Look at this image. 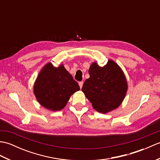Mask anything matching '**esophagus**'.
Listing matches in <instances>:
<instances>
[{"instance_id": "esophagus-1", "label": "esophagus", "mask_w": 160, "mask_h": 160, "mask_svg": "<svg viewBox=\"0 0 160 160\" xmlns=\"http://www.w3.org/2000/svg\"><path fill=\"white\" fill-rule=\"evenodd\" d=\"M82 85H83V82H82V81H81V82H79V86L80 87V89H82Z\"/></svg>"}]
</instances>
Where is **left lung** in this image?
<instances>
[{
    "instance_id": "1",
    "label": "left lung",
    "mask_w": 160,
    "mask_h": 160,
    "mask_svg": "<svg viewBox=\"0 0 160 160\" xmlns=\"http://www.w3.org/2000/svg\"><path fill=\"white\" fill-rule=\"evenodd\" d=\"M89 78L83 84L82 91L97 111L106 113L118 108L127 91V82L120 67L109 60L101 67L91 64Z\"/></svg>"
}]
</instances>
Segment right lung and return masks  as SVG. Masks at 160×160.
I'll return each instance as SVG.
<instances>
[{
	"label": "right lung",
	"mask_w": 160,
	"mask_h": 160,
	"mask_svg": "<svg viewBox=\"0 0 160 160\" xmlns=\"http://www.w3.org/2000/svg\"><path fill=\"white\" fill-rule=\"evenodd\" d=\"M79 90L78 82L63 65L56 68L52 63L43 67L33 87L38 102L53 111L62 109L71 95Z\"/></svg>",
	"instance_id": "add662e5"
}]
</instances>
